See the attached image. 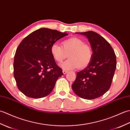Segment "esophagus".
Masks as SVG:
<instances>
[{"label":"esophagus","instance_id":"1","mask_svg":"<svg viewBox=\"0 0 130 130\" xmlns=\"http://www.w3.org/2000/svg\"><path fill=\"white\" fill-rule=\"evenodd\" d=\"M62 73H63V74H67L68 73V71L65 70H62Z\"/></svg>","mask_w":130,"mask_h":130}]
</instances>
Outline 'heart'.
I'll list each match as a JSON object with an SVG mask.
<instances>
[{"label":"heart","mask_w":130,"mask_h":130,"mask_svg":"<svg viewBox=\"0 0 130 130\" xmlns=\"http://www.w3.org/2000/svg\"><path fill=\"white\" fill-rule=\"evenodd\" d=\"M62 46L56 43L52 44L50 48L51 54L56 62L60 63L69 57L67 61L61 65L67 70L78 68L84 69L89 64L93 56V51L90 46L85 43L80 38L73 37L63 41Z\"/></svg>","instance_id":"heart-1"}]
</instances>
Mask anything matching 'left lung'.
Here are the masks:
<instances>
[{"instance_id": "left-lung-1", "label": "left lung", "mask_w": 130, "mask_h": 130, "mask_svg": "<svg viewBox=\"0 0 130 130\" xmlns=\"http://www.w3.org/2000/svg\"><path fill=\"white\" fill-rule=\"evenodd\" d=\"M79 34L88 38L93 56L89 64L76 73L71 87L80 98L94 99L103 95L110 88L116 68V56L110 44L97 33Z\"/></svg>"}]
</instances>
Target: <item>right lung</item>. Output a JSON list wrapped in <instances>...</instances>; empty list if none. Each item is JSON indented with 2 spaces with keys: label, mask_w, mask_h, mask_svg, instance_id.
<instances>
[{
  "label": "right lung",
  "mask_w": 130,
  "mask_h": 130,
  "mask_svg": "<svg viewBox=\"0 0 130 130\" xmlns=\"http://www.w3.org/2000/svg\"><path fill=\"white\" fill-rule=\"evenodd\" d=\"M67 33L42 28L32 32L19 44L14 59V76L18 89L32 98L48 95L63 75L50 48Z\"/></svg>",
  "instance_id": "right-lung-1"
}]
</instances>
